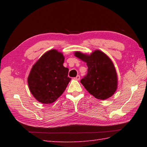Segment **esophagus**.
I'll return each mask as SVG.
<instances>
[{
    "mask_svg": "<svg viewBox=\"0 0 147 147\" xmlns=\"http://www.w3.org/2000/svg\"><path fill=\"white\" fill-rule=\"evenodd\" d=\"M76 80H80V75H77L76 77L75 78Z\"/></svg>",
    "mask_w": 147,
    "mask_h": 147,
    "instance_id": "obj_1",
    "label": "esophagus"
}]
</instances>
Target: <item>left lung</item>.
I'll list each match as a JSON object with an SVG mask.
<instances>
[{
    "label": "left lung",
    "instance_id": "8db88e82",
    "mask_svg": "<svg viewBox=\"0 0 147 147\" xmlns=\"http://www.w3.org/2000/svg\"><path fill=\"white\" fill-rule=\"evenodd\" d=\"M74 55L88 66V73L81 80L87 91L102 100L113 95L117 88V74L109 56L99 50L90 55L76 51Z\"/></svg>",
    "mask_w": 147,
    "mask_h": 147
}]
</instances>
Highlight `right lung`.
I'll return each instance as SVG.
<instances>
[{
	"mask_svg": "<svg viewBox=\"0 0 147 147\" xmlns=\"http://www.w3.org/2000/svg\"><path fill=\"white\" fill-rule=\"evenodd\" d=\"M64 56L55 49L46 52L32 68L28 77L29 89L36 100L48 104L54 102L66 88L71 78L63 65Z\"/></svg>",
	"mask_w": 147,
	"mask_h": 147,
	"instance_id": "obj_1",
	"label": "right lung"
}]
</instances>
